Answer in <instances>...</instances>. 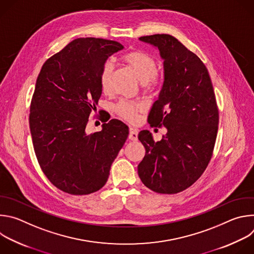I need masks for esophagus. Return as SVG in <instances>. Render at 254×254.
Masks as SVG:
<instances>
[{
    "label": "esophagus",
    "instance_id": "1",
    "mask_svg": "<svg viewBox=\"0 0 254 254\" xmlns=\"http://www.w3.org/2000/svg\"><path fill=\"white\" fill-rule=\"evenodd\" d=\"M128 138L130 140H136L137 139V130L130 127L129 128V133H128Z\"/></svg>",
    "mask_w": 254,
    "mask_h": 254
}]
</instances>
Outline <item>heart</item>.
Segmentation results:
<instances>
[{"label": "heart", "mask_w": 254, "mask_h": 254, "mask_svg": "<svg viewBox=\"0 0 254 254\" xmlns=\"http://www.w3.org/2000/svg\"><path fill=\"white\" fill-rule=\"evenodd\" d=\"M123 61L132 69L137 78L146 89H153L159 82L157 73V61L155 57L142 50H133L123 56ZM115 74V64L108 60L104 63L100 73V84L104 92H110L112 89L113 78ZM116 111L118 115L127 122H135L139 113L143 111V106L137 102L121 101Z\"/></svg>", "instance_id": "b5f03b06"}]
</instances>
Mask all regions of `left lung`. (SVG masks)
I'll return each mask as SVG.
<instances>
[{"instance_id":"obj_1","label":"left lung","mask_w":254,"mask_h":254,"mask_svg":"<svg viewBox=\"0 0 254 254\" xmlns=\"http://www.w3.org/2000/svg\"><path fill=\"white\" fill-rule=\"evenodd\" d=\"M138 39L158 48L164 60L163 86L148 121L168 132L155 142L149 130L139 131L146 155L137 173L152 191L176 194L193 185L211 160L218 107L208 70L196 54L168 34Z\"/></svg>"}]
</instances>
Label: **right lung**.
<instances>
[{
    "label": "right lung",
    "instance_id": "add662e5",
    "mask_svg": "<svg viewBox=\"0 0 254 254\" xmlns=\"http://www.w3.org/2000/svg\"><path fill=\"white\" fill-rule=\"evenodd\" d=\"M124 46L78 38L43 64L30 106V130L38 163L50 182L72 195L101 189L125 144L128 127L119 120L88 134V118L101 96V69Z\"/></svg>",
    "mask_w": 254,
    "mask_h": 254
}]
</instances>
